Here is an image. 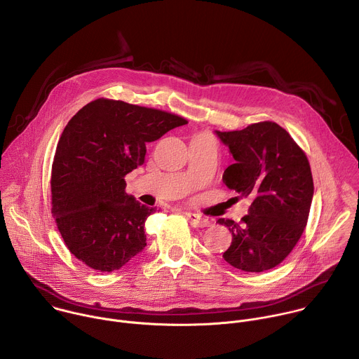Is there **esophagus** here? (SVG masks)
<instances>
[{"mask_svg": "<svg viewBox=\"0 0 359 359\" xmlns=\"http://www.w3.org/2000/svg\"><path fill=\"white\" fill-rule=\"evenodd\" d=\"M186 216H187V219L190 220V224H191L193 227H208V226L210 224L206 219H203V217L198 216V215L186 213Z\"/></svg>", "mask_w": 359, "mask_h": 359, "instance_id": "esophagus-1", "label": "esophagus"}]
</instances>
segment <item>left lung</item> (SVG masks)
Returning a JSON list of instances; mask_svg holds the SVG:
<instances>
[{
	"label": "left lung",
	"mask_w": 359,
	"mask_h": 359,
	"mask_svg": "<svg viewBox=\"0 0 359 359\" xmlns=\"http://www.w3.org/2000/svg\"><path fill=\"white\" fill-rule=\"evenodd\" d=\"M236 163L223 175L229 189L252 198L240 223L219 219L231 236L223 259L241 271L262 273L284 262L298 243L314 194L310 162L290 133L276 122L241 130H216Z\"/></svg>",
	"instance_id": "1"
}]
</instances>
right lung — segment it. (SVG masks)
Instances as JSON below:
<instances>
[{
    "instance_id": "right-lung-1",
    "label": "right lung",
    "mask_w": 359,
    "mask_h": 359,
    "mask_svg": "<svg viewBox=\"0 0 359 359\" xmlns=\"http://www.w3.org/2000/svg\"><path fill=\"white\" fill-rule=\"evenodd\" d=\"M186 123L166 111L107 97L72 116L50 172V213L79 262L111 273L144 248V222L156 208L129 196L125 176L144 163L147 142Z\"/></svg>"
}]
</instances>
